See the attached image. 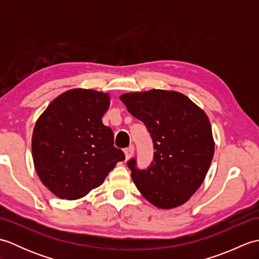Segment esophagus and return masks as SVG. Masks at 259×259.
Here are the masks:
<instances>
[{"label": "esophagus", "mask_w": 259, "mask_h": 259, "mask_svg": "<svg viewBox=\"0 0 259 259\" xmlns=\"http://www.w3.org/2000/svg\"><path fill=\"white\" fill-rule=\"evenodd\" d=\"M134 151H135V147L134 146H129L128 148H125V149H124L125 159H130L131 157H133Z\"/></svg>", "instance_id": "obj_1"}]
</instances>
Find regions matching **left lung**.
I'll list each match as a JSON object with an SVG mask.
<instances>
[{
    "instance_id": "left-lung-1",
    "label": "left lung",
    "mask_w": 259,
    "mask_h": 259,
    "mask_svg": "<svg viewBox=\"0 0 259 259\" xmlns=\"http://www.w3.org/2000/svg\"><path fill=\"white\" fill-rule=\"evenodd\" d=\"M120 100L145 123L155 150L146 169L137 167L136 158L126 162L137 188L158 208L183 205L199 188L212 160L214 145L206 113L175 91L124 93Z\"/></svg>"
}]
</instances>
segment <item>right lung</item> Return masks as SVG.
<instances>
[{"label":"right lung","mask_w":259,"mask_h":259,"mask_svg":"<svg viewBox=\"0 0 259 259\" xmlns=\"http://www.w3.org/2000/svg\"><path fill=\"white\" fill-rule=\"evenodd\" d=\"M107 93L73 89L60 95L37 119L32 136L34 167L47 188L61 199L84 197L119 161L111 128L102 123Z\"/></svg>","instance_id":"1"}]
</instances>
